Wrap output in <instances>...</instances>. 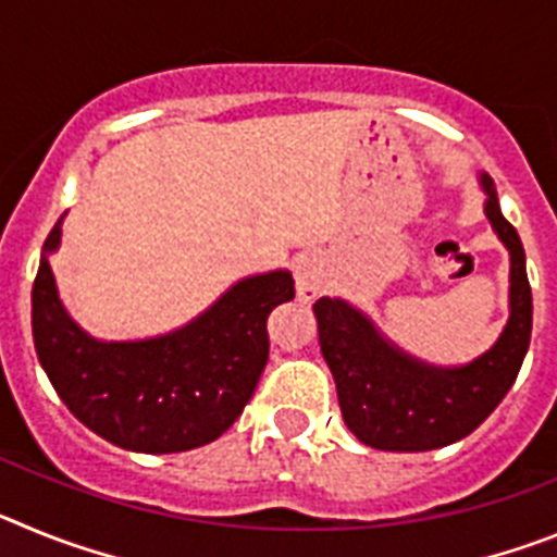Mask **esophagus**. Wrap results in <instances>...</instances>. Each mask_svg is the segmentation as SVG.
<instances>
[{"instance_id": "34e87169", "label": "esophagus", "mask_w": 557, "mask_h": 557, "mask_svg": "<svg viewBox=\"0 0 557 557\" xmlns=\"http://www.w3.org/2000/svg\"><path fill=\"white\" fill-rule=\"evenodd\" d=\"M295 287H298V295L301 298H314V295H321L323 287H326V278H329V270L326 262H323L321 256L314 253H304L295 259Z\"/></svg>"}]
</instances>
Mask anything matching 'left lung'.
<instances>
[{"label":"left lung","mask_w":557,"mask_h":557,"mask_svg":"<svg viewBox=\"0 0 557 557\" xmlns=\"http://www.w3.org/2000/svg\"><path fill=\"white\" fill-rule=\"evenodd\" d=\"M485 218L510 253V314L494 346L466 366H432L401 351L343 298L314 304L318 337L348 430L382 451H430L471 435L513 387L533 332L524 248L502 218L491 175L480 172Z\"/></svg>","instance_id":"obj_1"}]
</instances>
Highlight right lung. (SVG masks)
Returning a JSON list of instances; mask_svg holds the SVG:
<instances>
[{"mask_svg":"<svg viewBox=\"0 0 557 557\" xmlns=\"http://www.w3.org/2000/svg\"><path fill=\"white\" fill-rule=\"evenodd\" d=\"M63 218L49 231L33 284L38 362L63 405L127 451L170 455L218 441L268 366V318L295 298L293 275H248L175 332L108 343L77 326L58 295L49 256L61 248Z\"/></svg>","mask_w":557,"mask_h":557,"instance_id":"obj_1","label":"right lung"}]
</instances>
